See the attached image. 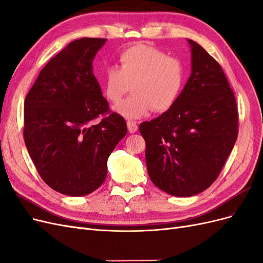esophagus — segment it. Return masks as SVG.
<instances>
[{
  "label": "esophagus",
  "mask_w": 263,
  "mask_h": 263,
  "mask_svg": "<svg viewBox=\"0 0 263 263\" xmlns=\"http://www.w3.org/2000/svg\"><path fill=\"white\" fill-rule=\"evenodd\" d=\"M127 127H128V132H129L130 134L136 133L137 129H138V126H137L136 122H133V121H128V122H127Z\"/></svg>",
  "instance_id": "1"
}]
</instances>
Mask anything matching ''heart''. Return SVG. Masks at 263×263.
<instances>
[{"instance_id":"b5f03b06","label":"heart","mask_w":263,"mask_h":263,"mask_svg":"<svg viewBox=\"0 0 263 263\" xmlns=\"http://www.w3.org/2000/svg\"><path fill=\"white\" fill-rule=\"evenodd\" d=\"M119 67L109 66L101 78L105 98L117 104L133 89V95L116 107L128 119L147 116L151 109L163 113L176 104L185 82V68L178 58L148 45H134L118 55Z\"/></svg>"}]
</instances>
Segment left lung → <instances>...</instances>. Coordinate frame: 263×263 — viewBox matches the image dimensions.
I'll list each match as a JSON object with an SVG mask.
<instances>
[{"mask_svg": "<svg viewBox=\"0 0 263 263\" xmlns=\"http://www.w3.org/2000/svg\"><path fill=\"white\" fill-rule=\"evenodd\" d=\"M192 73L172 108L139 126L154 184L186 197L210 187L238 136V109L219 63L187 39Z\"/></svg>", "mask_w": 263, "mask_h": 263, "instance_id": "left-lung-1", "label": "left lung"}]
</instances>
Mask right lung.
<instances>
[{"label": "right lung", "instance_id": "1", "mask_svg": "<svg viewBox=\"0 0 263 263\" xmlns=\"http://www.w3.org/2000/svg\"><path fill=\"white\" fill-rule=\"evenodd\" d=\"M105 38L70 43L41 71L24 103V140L39 176L57 192L82 196L102 185L107 159L127 134L93 74ZM103 116L94 124V119Z\"/></svg>", "mask_w": 263, "mask_h": 263}]
</instances>
